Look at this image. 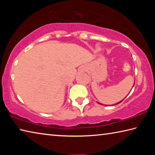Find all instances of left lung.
<instances>
[{
    "mask_svg": "<svg viewBox=\"0 0 155 155\" xmlns=\"http://www.w3.org/2000/svg\"><path fill=\"white\" fill-rule=\"evenodd\" d=\"M134 85H135V83H134ZM134 85H133V86H134ZM122 101H123V100H122ZM122 101H120V102H119V103H117V104H119V103H121V102H122ZM99 104H101V103H99Z\"/></svg>",
    "mask_w": 155,
    "mask_h": 155,
    "instance_id": "obj_1",
    "label": "left lung"
}]
</instances>
